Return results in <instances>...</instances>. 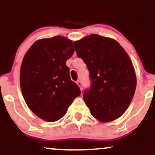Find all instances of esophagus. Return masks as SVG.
<instances>
[{"label": "esophagus", "instance_id": "esophagus-1", "mask_svg": "<svg viewBox=\"0 0 155 155\" xmlns=\"http://www.w3.org/2000/svg\"><path fill=\"white\" fill-rule=\"evenodd\" d=\"M76 84H77L78 86H79V87H80V90H81V91H82V87H81V81H79H79H76Z\"/></svg>", "mask_w": 155, "mask_h": 155}]
</instances>
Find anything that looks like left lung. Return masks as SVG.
<instances>
[{
  "label": "left lung",
  "instance_id": "1",
  "mask_svg": "<svg viewBox=\"0 0 155 155\" xmlns=\"http://www.w3.org/2000/svg\"><path fill=\"white\" fill-rule=\"evenodd\" d=\"M86 63L92 85L83 94L91 114L101 122L114 121L128 108L136 88L130 58L114 39L92 34L74 42Z\"/></svg>",
  "mask_w": 155,
  "mask_h": 155
}]
</instances>
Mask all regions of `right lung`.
Here are the masks:
<instances>
[{
  "instance_id": "obj_1",
  "label": "right lung",
  "mask_w": 155,
  "mask_h": 155,
  "mask_svg": "<svg viewBox=\"0 0 155 155\" xmlns=\"http://www.w3.org/2000/svg\"><path fill=\"white\" fill-rule=\"evenodd\" d=\"M74 52L72 41L57 35L36 41L23 58L19 76L23 97L30 109L48 122L61 119L81 94L66 65Z\"/></svg>"
}]
</instances>
